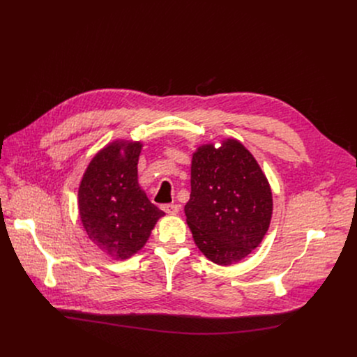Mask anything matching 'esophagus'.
<instances>
[{
	"instance_id": "34e87169",
	"label": "esophagus",
	"mask_w": 357,
	"mask_h": 357,
	"mask_svg": "<svg viewBox=\"0 0 357 357\" xmlns=\"http://www.w3.org/2000/svg\"><path fill=\"white\" fill-rule=\"evenodd\" d=\"M162 211L165 213H168V215H176L179 212V206L174 205V203H168V205L162 206Z\"/></svg>"
}]
</instances>
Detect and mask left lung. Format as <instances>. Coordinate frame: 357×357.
Segmentation results:
<instances>
[{
    "instance_id": "obj_1",
    "label": "left lung",
    "mask_w": 357,
    "mask_h": 357,
    "mask_svg": "<svg viewBox=\"0 0 357 357\" xmlns=\"http://www.w3.org/2000/svg\"><path fill=\"white\" fill-rule=\"evenodd\" d=\"M186 223L205 256L238 263L259 247L273 215V193L260 165L237 139L200 145L192 155Z\"/></svg>"
}]
</instances>
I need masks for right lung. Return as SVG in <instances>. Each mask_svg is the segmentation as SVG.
Returning a JSON list of instances; mask_svg holds the SVG:
<instances>
[{
  "mask_svg": "<svg viewBox=\"0 0 357 357\" xmlns=\"http://www.w3.org/2000/svg\"><path fill=\"white\" fill-rule=\"evenodd\" d=\"M142 144L117 139L98 151L79 186V213L89 238L114 260L144 247L165 213L138 185Z\"/></svg>",
  "mask_w": 357,
  "mask_h": 357,
  "instance_id": "obj_1",
  "label": "right lung"
}]
</instances>
